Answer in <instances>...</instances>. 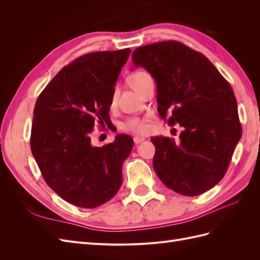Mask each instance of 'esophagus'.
I'll return each mask as SVG.
<instances>
[{
  "mask_svg": "<svg viewBox=\"0 0 260 260\" xmlns=\"http://www.w3.org/2000/svg\"><path fill=\"white\" fill-rule=\"evenodd\" d=\"M133 141H135V143L138 145L141 142H143V141H145V139L142 138V137H135V138H133Z\"/></svg>",
  "mask_w": 260,
  "mask_h": 260,
  "instance_id": "obj_1",
  "label": "esophagus"
}]
</instances>
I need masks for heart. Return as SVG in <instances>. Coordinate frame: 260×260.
I'll return each mask as SVG.
<instances>
[{
    "mask_svg": "<svg viewBox=\"0 0 260 260\" xmlns=\"http://www.w3.org/2000/svg\"><path fill=\"white\" fill-rule=\"evenodd\" d=\"M149 75L144 72H137L135 74H132L129 77V83L132 86V89L138 92L141 86L143 85L145 79ZM121 129L123 131L131 132V133H145L148 130V125L145 119L133 117V118H129V119H127L121 124Z\"/></svg>",
    "mask_w": 260,
    "mask_h": 260,
    "instance_id": "1",
    "label": "heart"
}]
</instances>
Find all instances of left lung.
Returning <instances> with one entry per match:
<instances>
[{
    "instance_id": "obj_1",
    "label": "left lung",
    "mask_w": 260,
    "mask_h": 260,
    "mask_svg": "<svg viewBox=\"0 0 260 260\" xmlns=\"http://www.w3.org/2000/svg\"><path fill=\"white\" fill-rule=\"evenodd\" d=\"M132 62L154 78L160 117L183 128L178 143L151 139L157 176L185 196L208 191L223 178L242 136L231 85L206 56L178 41L140 46Z\"/></svg>"
}]
</instances>
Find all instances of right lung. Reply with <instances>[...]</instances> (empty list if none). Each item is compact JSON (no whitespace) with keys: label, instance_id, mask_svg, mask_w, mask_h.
<instances>
[{"label":"right lung","instance_id":"right-lung-1","mask_svg":"<svg viewBox=\"0 0 260 260\" xmlns=\"http://www.w3.org/2000/svg\"><path fill=\"white\" fill-rule=\"evenodd\" d=\"M130 49L85 54L55 76L39 95L30 147L41 174L62 200L95 208L122 183V164L133 147L129 136L93 146L95 125H109L115 84Z\"/></svg>","mask_w":260,"mask_h":260}]
</instances>
